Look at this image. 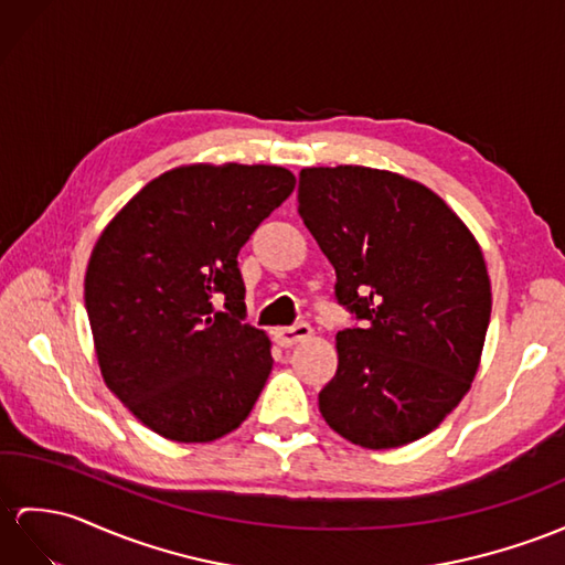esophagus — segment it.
<instances>
[{
  "mask_svg": "<svg viewBox=\"0 0 565 565\" xmlns=\"http://www.w3.org/2000/svg\"><path fill=\"white\" fill-rule=\"evenodd\" d=\"M311 333H313L311 326L299 321L295 326H285V328L275 330V340H278V345H282V348H292V345H297V342L311 338Z\"/></svg>",
  "mask_w": 565,
  "mask_h": 565,
  "instance_id": "34e87169",
  "label": "esophagus"
}]
</instances>
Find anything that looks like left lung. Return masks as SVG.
<instances>
[{
	"instance_id": "left-lung-1",
	"label": "left lung",
	"mask_w": 565,
	"mask_h": 565,
	"mask_svg": "<svg viewBox=\"0 0 565 565\" xmlns=\"http://www.w3.org/2000/svg\"><path fill=\"white\" fill-rule=\"evenodd\" d=\"M299 215L335 268V297L362 328L335 335L319 393L333 431L383 450L417 441L470 391L491 316L475 235L415 179L362 164L299 172Z\"/></svg>"
}]
</instances>
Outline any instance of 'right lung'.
<instances>
[{
    "label": "right lung",
    "mask_w": 565,
    "mask_h": 565,
    "mask_svg": "<svg viewBox=\"0 0 565 565\" xmlns=\"http://www.w3.org/2000/svg\"><path fill=\"white\" fill-rule=\"evenodd\" d=\"M278 164H184L109 220L86 270L100 374L131 415L177 444H209L249 417L273 369L244 323L237 254L292 194Z\"/></svg>",
    "instance_id": "1"
}]
</instances>
